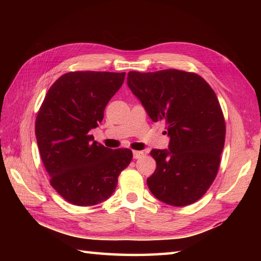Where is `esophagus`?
<instances>
[{"instance_id":"1","label":"esophagus","mask_w":261,"mask_h":261,"mask_svg":"<svg viewBox=\"0 0 261 261\" xmlns=\"http://www.w3.org/2000/svg\"><path fill=\"white\" fill-rule=\"evenodd\" d=\"M143 154H145V153H143V151H134V158L139 159L143 156Z\"/></svg>"}]
</instances>
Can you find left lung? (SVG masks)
<instances>
[{"instance_id":"left-lung-1","label":"left lung","mask_w":261,"mask_h":261,"mask_svg":"<svg viewBox=\"0 0 261 261\" xmlns=\"http://www.w3.org/2000/svg\"><path fill=\"white\" fill-rule=\"evenodd\" d=\"M127 86L153 122L165 121L168 150L152 149L154 173L149 190L173 206L201 198L220 167L225 122L219 99L206 81L195 73L164 69L127 73Z\"/></svg>"}]
</instances>
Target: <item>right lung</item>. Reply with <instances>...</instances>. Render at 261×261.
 <instances>
[{
    "label": "right lung",
    "mask_w": 261,
    "mask_h": 261,
    "mask_svg": "<svg viewBox=\"0 0 261 261\" xmlns=\"http://www.w3.org/2000/svg\"><path fill=\"white\" fill-rule=\"evenodd\" d=\"M125 73L70 71L54 83L36 119V137L50 185L66 201L92 206L108 199L132 160L130 149L94 141L90 131L123 84Z\"/></svg>",
    "instance_id": "right-lung-1"
}]
</instances>
